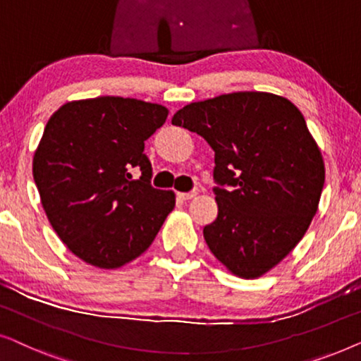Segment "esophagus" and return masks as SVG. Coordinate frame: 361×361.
<instances>
[{
	"mask_svg": "<svg viewBox=\"0 0 361 361\" xmlns=\"http://www.w3.org/2000/svg\"><path fill=\"white\" fill-rule=\"evenodd\" d=\"M199 195V190H192V192H187V194H179V197L182 200H192V199H195V197Z\"/></svg>",
	"mask_w": 361,
	"mask_h": 361,
	"instance_id": "esophagus-1",
	"label": "esophagus"
}]
</instances>
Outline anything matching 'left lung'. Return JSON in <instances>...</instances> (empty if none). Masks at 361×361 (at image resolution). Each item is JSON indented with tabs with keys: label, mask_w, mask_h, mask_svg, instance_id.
<instances>
[{
	"label": "left lung",
	"mask_w": 361,
	"mask_h": 361,
	"mask_svg": "<svg viewBox=\"0 0 361 361\" xmlns=\"http://www.w3.org/2000/svg\"><path fill=\"white\" fill-rule=\"evenodd\" d=\"M172 125L215 151L219 215L204 228L231 274L256 279L278 266L307 231L325 182L324 157L302 113L268 92H235L194 102Z\"/></svg>",
	"instance_id": "left-lung-1"
}]
</instances>
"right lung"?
<instances>
[{
  "label": "right lung",
  "instance_id": "1",
  "mask_svg": "<svg viewBox=\"0 0 361 361\" xmlns=\"http://www.w3.org/2000/svg\"><path fill=\"white\" fill-rule=\"evenodd\" d=\"M167 115L159 103L97 97L63 103L49 118L32 176L49 224L77 258L121 268L149 248L174 210V192L149 184L142 152Z\"/></svg>",
  "mask_w": 361,
  "mask_h": 361
}]
</instances>
